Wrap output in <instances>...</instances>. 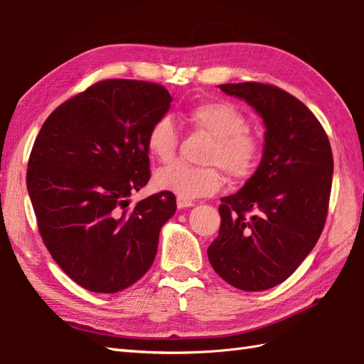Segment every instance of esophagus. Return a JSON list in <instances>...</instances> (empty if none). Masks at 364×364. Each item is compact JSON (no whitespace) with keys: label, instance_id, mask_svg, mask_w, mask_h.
Instances as JSON below:
<instances>
[{"label":"esophagus","instance_id":"1","mask_svg":"<svg viewBox=\"0 0 364 364\" xmlns=\"http://www.w3.org/2000/svg\"><path fill=\"white\" fill-rule=\"evenodd\" d=\"M195 205V203L193 200H188V199H182V198H177V207L179 208H185V207H193Z\"/></svg>","mask_w":364,"mask_h":364}]
</instances>
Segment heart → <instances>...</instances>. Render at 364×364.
I'll return each mask as SVG.
<instances>
[{"instance_id":"b5f03b06","label":"heart","mask_w":364,"mask_h":364,"mask_svg":"<svg viewBox=\"0 0 364 364\" xmlns=\"http://www.w3.org/2000/svg\"><path fill=\"white\" fill-rule=\"evenodd\" d=\"M190 123L212 136L205 164L215 166H191L174 161L159 168L154 174L156 188L169 191L182 199L213 196L223 188V171L233 181L252 176L263 156V143L247 127V118L229 101H205L193 106ZM179 146V131L169 117H160L148 129L146 148L159 161H169ZM218 168H216L215 166Z\"/></svg>"}]
</instances>
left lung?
Here are the masks:
<instances>
[{
  "label": "left lung",
  "instance_id": "left-lung-1",
  "mask_svg": "<svg viewBox=\"0 0 364 364\" xmlns=\"http://www.w3.org/2000/svg\"><path fill=\"white\" fill-rule=\"evenodd\" d=\"M262 115L264 148L254 176L221 199V228L207 254L213 269L243 291L287 280L324 229L332 191L328 136L304 102L262 82L223 84Z\"/></svg>",
  "mask_w": 364,
  "mask_h": 364
}]
</instances>
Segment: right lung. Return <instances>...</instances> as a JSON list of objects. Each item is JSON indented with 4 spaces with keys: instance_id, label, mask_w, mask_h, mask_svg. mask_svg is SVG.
<instances>
[{
    "instance_id": "right-lung-1",
    "label": "right lung",
    "mask_w": 364,
    "mask_h": 364,
    "mask_svg": "<svg viewBox=\"0 0 364 364\" xmlns=\"http://www.w3.org/2000/svg\"><path fill=\"white\" fill-rule=\"evenodd\" d=\"M171 96L160 84L100 80L46 118L26 183L40 237L54 262L93 293H118L151 268L176 196H129L151 177L146 134Z\"/></svg>"
}]
</instances>
